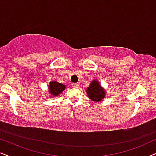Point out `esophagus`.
Segmentation results:
<instances>
[{
  "instance_id": "1",
  "label": "esophagus",
  "mask_w": 156,
  "mask_h": 156,
  "mask_svg": "<svg viewBox=\"0 0 156 156\" xmlns=\"http://www.w3.org/2000/svg\"><path fill=\"white\" fill-rule=\"evenodd\" d=\"M72 87H73V88H78L79 84H76V83H74V84H72Z\"/></svg>"
}]
</instances>
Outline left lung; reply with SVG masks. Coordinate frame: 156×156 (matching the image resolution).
Listing matches in <instances>:
<instances>
[{
  "label": "left lung",
  "mask_w": 156,
  "mask_h": 156,
  "mask_svg": "<svg viewBox=\"0 0 156 156\" xmlns=\"http://www.w3.org/2000/svg\"><path fill=\"white\" fill-rule=\"evenodd\" d=\"M86 92L88 97L94 101H100L105 97V91L102 88L99 81L94 80L87 87Z\"/></svg>",
  "instance_id": "1"
}]
</instances>
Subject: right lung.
I'll use <instances>...</instances> for the list:
<instances>
[{
  "mask_svg": "<svg viewBox=\"0 0 156 156\" xmlns=\"http://www.w3.org/2000/svg\"><path fill=\"white\" fill-rule=\"evenodd\" d=\"M65 88V85L61 84V83L55 82V81H52V82H50L48 90L50 91L51 95L56 97V96H58L59 94L62 92Z\"/></svg>",
  "mask_w": 156,
  "mask_h": 156,
  "instance_id": "right-lung-1",
  "label": "right lung"
}]
</instances>
